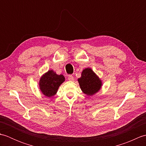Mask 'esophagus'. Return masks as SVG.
Returning a JSON list of instances; mask_svg holds the SVG:
<instances>
[{"label":"esophagus","mask_w":146,"mask_h":146,"mask_svg":"<svg viewBox=\"0 0 146 146\" xmlns=\"http://www.w3.org/2000/svg\"><path fill=\"white\" fill-rule=\"evenodd\" d=\"M68 80H70V81H73L74 77L72 75H69L68 77Z\"/></svg>","instance_id":"esophagus-1"}]
</instances>
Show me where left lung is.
Here are the masks:
<instances>
[{
	"instance_id": "8db88e82",
	"label": "left lung",
	"mask_w": 146,
	"mask_h": 146,
	"mask_svg": "<svg viewBox=\"0 0 146 146\" xmlns=\"http://www.w3.org/2000/svg\"><path fill=\"white\" fill-rule=\"evenodd\" d=\"M78 80L82 90L87 95L95 94L101 88V80L90 68L83 70L81 78Z\"/></svg>"
}]
</instances>
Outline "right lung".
<instances>
[{
    "mask_svg": "<svg viewBox=\"0 0 146 146\" xmlns=\"http://www.w3.org/2000/svg\"><path fill=\"white\" fill-rule=\"evenodd\" d=\"M64 81L63 75H57L52 70H49L40 79V90L46 97H51L56 94L59 86Z\"/></svg>",
    "mask_w": 146,
    "mask_h": 146,
    "instance_id": "right-lung-1",
    "label": "right lung"
}]
</instances>
